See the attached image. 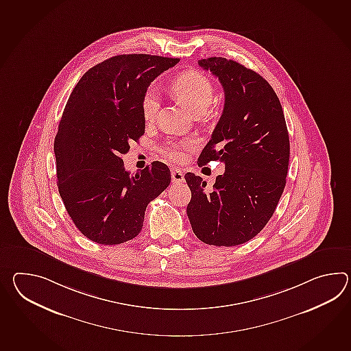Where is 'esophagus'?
Returning a JSON list of instances; mask_svg holds the SVG:
<instances>
[{"instance_id": "obj_1", "label": "esophagus", "mask_w": 351, "mask_h": 351, "mask_svg": "<svg viewBox=\"0 0 351 351\" xmlns=\"http://www.w3.org/2000/svg\"><path fill=\"white\" fill-rule=\"evenodd\" d=\"M171 179L172 182H175V184H181V182L185 181L184 173H182V171H180L179 169H173L172 170Z\"/></svg>"}]
</instances>
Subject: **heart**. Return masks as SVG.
Returning a JSON list of instances; mask_svg holds the SVG:
<instances>
[{
    "instance_id": "b5f03b06",
    "label": "heart",
    "mask_w": 351,
    "mask_h": 351,
    "mask_svg": "<svg viewBox=\"0 0 351 351\" xmlns=\"http://www.w3.org/2000/svg\"><path fill=\"white\" fill-rule=\"evenodd\" d=\"M172 92L184 104H186L194 114H204L210 107L214 98V86L210 79L200 71H187L181 73L172 80ZM160 107V98L156 86H149L145 90L141 101L142 116L149 122L156 117ZM194 141H170L165 145L161 152L172 162H182L185 154L194 149Z\"/></svg>"
}]
</instances>
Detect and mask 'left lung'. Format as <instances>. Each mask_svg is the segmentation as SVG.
<instances>
[{
	"label": "left lung",
	"instance_id": "obj_1",
	"mask_svg": "<svg viewBox=\"0 0 351 351\" xmlns=\"http://www.w3.org/2000/svg\"><path fill=\"white\" fill-rule=\"evenodd\" d=\"M197 64L218 77L226 95L197 165L220 161L226 171L210 190L200 176L187 172V217L202 242L233 247L254 238L272 218L286 185L289 131L277 94L258 73L220 56Z\"/></svg>",
	"mask_w": 351,
	"mask_h": 351
}]
</instances>
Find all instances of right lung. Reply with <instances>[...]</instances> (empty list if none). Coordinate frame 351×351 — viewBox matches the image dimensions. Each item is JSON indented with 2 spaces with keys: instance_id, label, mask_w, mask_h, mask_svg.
Here are the masks:
<instances>
[{
  "instance_id": "right-lung-1",
  "label": "right lung",
  "mask_w": 351,
  "mask_h": 351,
  "mask_svg": "<svg viewBox=\"0 0 351 351\" xmlns=\"http://www.w3.org/2000/svg\"><path fill=\"white\" fill-rule=\"evenodd\" d=\"M179 62L148 54L109 58L86 71L66 101L54 141L58 189L92 242L113 245L137 237L148 203L170 185L164 162L131 175L122 155L145 133V90Z\"/></svg>"
}]
</instances>
